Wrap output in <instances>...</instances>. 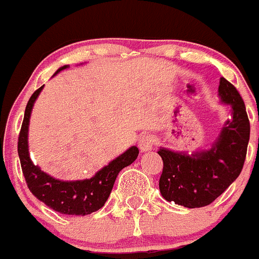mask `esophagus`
Returning <instances> with one entry per match:
<instances>
[{"label":"esophagus","mask_w":259,"mask_h":259,"mask_svg":"<svg viewBox=\"0 0 259 259\" xmlns=\"http://www.w3.org/2000/svg\"><path fill=\"white\" fill-rule=\"evenodd\" d=\"M155 140L151 136H143L140 141H138V147H140L141 152H147V151L152 150V146Z\"/></svg>","instance_id":"esophagus-1"}]
</instances>
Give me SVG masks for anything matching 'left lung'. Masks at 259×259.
Segmentation results:
<instances>
[{
	"label": "left lung",
	"mask_w": 259,
	"mask_h": 259,
	"mask_svg": "<svg viewBox=\"0 0 259 259\" xmlns=\"http://www.w3.org/2000/svg\"><path fill=\"white\" fill-rule=\"evenodd\" d=\"M220 101L232 108L211 148L188 155L167 148L157 151L163 161L161 195L185 208H201L213 203L239 176L249 142L250 126L244 102L237 88L220 78Z\"/></svg>",
	"instance_id": "8db88e82"
}]
</instances>
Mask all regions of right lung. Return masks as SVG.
I'll return each mask as SVG.
<instances>
[{"mask_svg":"<svg viewBox=\"0 0 259 259\" xmlns=\"http://www.w3.org/2000/svg\"><path fill=\"white\" fill-rule=\"evenodd\" d=\"M65 68H68V65L61 66L54 75ZM42 88L44 85L35 91L27 102L19 135V143H17L20 162L27 188L40 201L58 213L65 215H88L99 210L104 205L113 189L117 175L122 168L130 166L137 158L138 148L136 146L130 147L126 152L101 168L93 178L85 180L63 181L44 172L40 170L39 166L34 165L30 158L29 143H27L32 107L39 94L41 93Z\"/></svg>","mask_w":259,"mask_h":259,"instance_id":"add662e5","label":"right lung"}]
</instances>
